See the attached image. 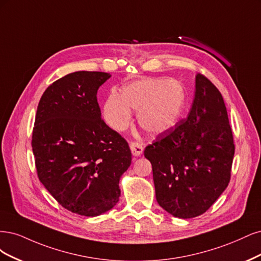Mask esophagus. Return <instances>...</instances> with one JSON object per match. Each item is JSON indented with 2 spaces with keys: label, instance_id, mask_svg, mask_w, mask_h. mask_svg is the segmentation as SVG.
Here are the masks:
<instances>
[{
  "label": "esophagus",
  "instance_id": "obj_1",
  "mask_svg": "<svg viewBox=\"0 0 261 261\" xmlns=\"http://www.w3.org/2000/svg\"><path fill=\"white\" fill-rule=\"evenodd\" d=\"M130 148L133 156H140L143 153V146L139 142H136V141L130 142Z\"/></svg>",
  "mask_w": 261,
  "mask_h": 261
}]
</instances>
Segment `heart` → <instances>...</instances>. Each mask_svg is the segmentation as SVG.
<instances>
[{
  "instance_id": "b5f03b06",
  "label": "heart",
  "mask_w": 261,
  "mask_h": 261,
  "mask_svg": "<svg viewBox=\"0 0 261 261\" xmlns=\"http://www.w3.org/2000/svg\"><path fill=\"white\" fill-rule=\"evenodd\" d=\"M186 90L179 81L142 79L125 86L121 95L113 92L104 104V118L112 128L122 130L138 111L140 127L148 134H161L178 123L186 107Z\"/></svg>"
}]
</instances>
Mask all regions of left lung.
Masks as SVG:
<instances>
[{
	"label": "left lung",
	"instance_id": "obj_1",
	"mask_svg": "<svg viewBox=\"0 0 261 261\" xmlns=\"http://www.w3.org/2000/svg\"><path fill=\"white\" fill-rule=\"evenodd\" d=\"M156 199L170 215L189 219L210 208L228 187L234 156L232 129L221 93L204 74L186 119L145 147Z\"/></svg>",
	"mask_w": 261,
	"mask_h": 261
}]
</instances>
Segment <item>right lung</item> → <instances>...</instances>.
Masks as SVG:
<instances>
[{
  "label": "right lung",
  "mask_w": 261,
  "mask_h": 261,
  "mask_svg": "<svg viewBox=\"0 0 261 261\" xmlns=\"http://www.w3.org/2000/svg\"><path fill=\"white\" fill-rule=\"evenodd\" d=\"M112 75L75 71L56 80L42 95L32 132L39 180L73 214L95 217L119 200V180L131 150L100 118L97 90Z\"/></svg>",
  "instance_id": "add662e5"
}]
</instances>
